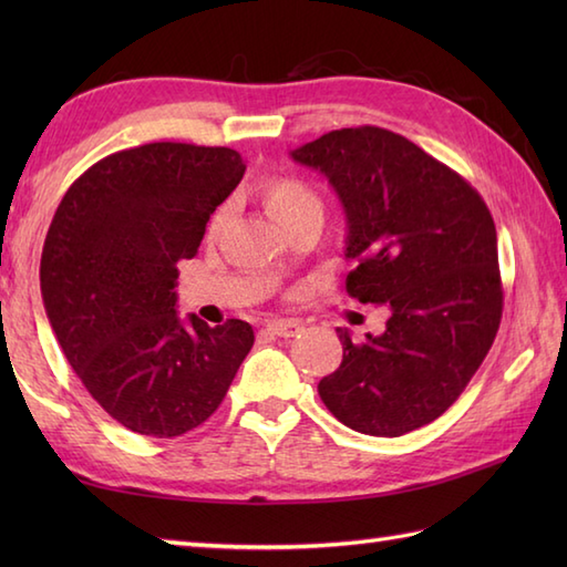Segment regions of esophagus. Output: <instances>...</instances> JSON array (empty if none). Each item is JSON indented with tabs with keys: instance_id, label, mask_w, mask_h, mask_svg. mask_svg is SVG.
Returning a JSON list of instances; mask_svg holds the SVG:
<instances>
[{
	"instance_id": "esophagus-1",
	"label": "esophagus",
	"mask_w": 567,
	"mask_h": 567,
	"mask_svg": "<svg viewBox=\"0 0 567 567\" xmlns=\"http://www.w3.org/2000/svg\"><path fill=\"white\" fill-rule=\"evenodd\" d=\"M265 331L272 336H280V339H292V336L299 333V323L297 321H287V319H275L270 321Z\"/></svg>"
}]
</instances>
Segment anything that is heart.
Masks as SVG:
<instances>
[{"label": "heart", "mask_w": 567, "mask_h": 567, "mask_svg": "<svg viewBox=\"0 0 567 567\" xmlns=\"http://www.w3.org/2000/svg\"><path fill=\"white\" fill-rule=\"evenodd\" d=\"M262 199L268 204L270 214L282 226H290L297 221L299 216H305L315 209H321V197L319 192L311 187L307 179L297 177V175H277L272 177L268 185L262 189ZM226 219V207H221L212 216L209 224V234H216L221 228Z\"/></svg>", "instance_id": "1"}]
</instances>
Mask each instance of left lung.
I'll return each instance as SVG.
<instances>
[{
	"label": "left lung",
	"mask_w": 567,
	"mask_h": 567,
	"mask_svg": "<svg viewBox=\"0 0 567 567\" xmlns=\"http://www.w3.org/2000/svg\"><path fill=\"white\" fill-rule=\"evenodd\" d=\"M329 177L346 221V292L390 311L388 329L353 343L319 396L348 429L402 436L463 394L495 341L504 292L497 231L465 177L380 126L329 131L292 151Z\"/></svg>",
	"instance_id": "1"
}]
</instances>
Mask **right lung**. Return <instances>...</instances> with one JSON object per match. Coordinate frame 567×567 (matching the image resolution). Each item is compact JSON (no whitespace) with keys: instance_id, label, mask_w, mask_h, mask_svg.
Here are the masks:
<instances>
[{"instance_id":"add662e5","label":"right lung","mask_w":567,"mask_h":567,"mask_svg":"<svg viewBox=\"0 0 567 567\" xmlns=\"http://www.w3.org/2000/svg\"><path fill=\"white\" fill-rule=\"evenodd\" d=\"M246 163L158 141L106 155L65 192L41 256L45 315L84 390L118 424L175 439L204 424L252 348L248 321L177 317V262L197 256Z\"/></svg>"}]
</instances>
